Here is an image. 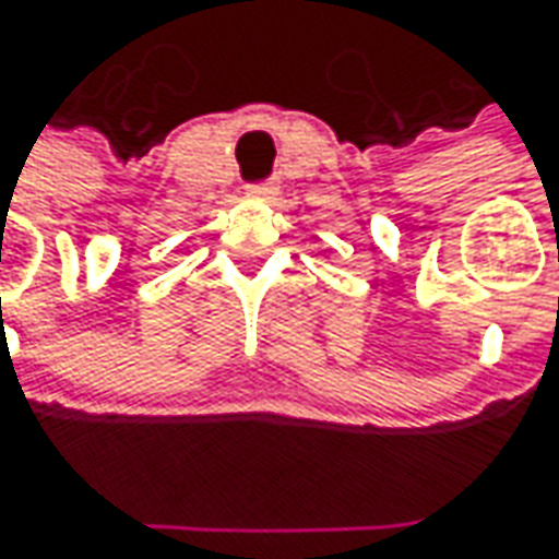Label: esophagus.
<instances>
[{
    "label": "esophagus",
    "instance_id": "1",
    "mask_svg": "<svg viewBox=\"0 0 559 559\" xmlns=\"http://www.w3.org/2000/svg\"><path fill=\"white\" fill-rule=\"evenodd\" d=\"M246 192L251 195V199H261V202H267V199H273V195H276V186H273V183H251Z\"/></svg>",
    "mask_w": 559,
    "mask_h": 559
}]
</instances>
